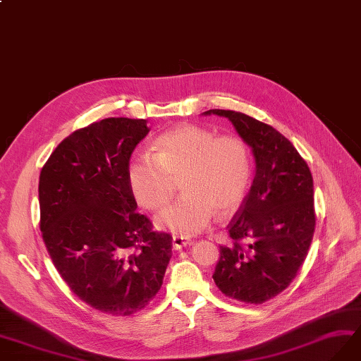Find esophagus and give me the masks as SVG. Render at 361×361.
Segmentation results:
<instances>
[{
    "label": "esophagus",
    "mask_w": 361,
    "mask_h": 361,
    "mask_svg": "<svg viewBox=\"0 0 361 361\" xmlns=\"http://www.w3.org/2000/svg\"><path fill=\"white\" fill-rule=\"evenodd\" d=\"M188 245H190L189 239H185L183 236H173L172 238V248L176 250V251H178V250H181L184 247H188Z\"/></svg>",
    "instance_id": "1"
}]
</instances>
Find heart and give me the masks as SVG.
Wrapping results in <instances>:
<instances>
[{"label": "heart", "mask_w": 361, "mask_h": 361, "mask_svg": "<svg viewBox=\"0 0 361 361\" xmlns=\"http://www.w3.org/2000/svg\"><path fill=\"white\" fill-rule=\"evenodd\" d=\"M184 196L156 217L159 229L180 236L201 233L214 212L228 217L244 204L252 178L247 144L238 137H217L196 125H180L154 140L153 154H140L128 165L129 189L150 211L164 208L176 181Z\"/></svg>", "instance_id": "1"}]
</instances>
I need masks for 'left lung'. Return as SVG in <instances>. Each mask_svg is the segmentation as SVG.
<instances>
[{"label":"left lung","mask_w":361,"mask_h":361,"mask_svg":"<svg viewBox=\"0 0 361 361\" xmlns=\"http://www.w3.org/2000/svg\"><path fill=\"white\" fill-rule=\"evenodd\" d=\"M226 117L255 157V180L231 220L229 245L220 247L212 275L226 296L263 303L295 279L315 231L311 171L283 133L244 113L208 110Z\"/></svg>","instance_id":"obj_1"}]
</instances>
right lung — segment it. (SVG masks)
<instances>
[{
	"label": "right lung",
	"mask_w": 361,
	"mask_h": 361,
	"mask_svg": "<svg viewBox=\"0 0 361 361\" xmlns=\"http://www.w3.org/2000/svg\"><path fill=\"white\" fill-rule=\"evenodd\" d=\"M150 132L144 118L109 117L73 132L39 173V229L74 295L101 312L141 311L162 287L172 238L135 212L132 152Z\"/></svg>",
	"instance_id": "1"
}]
</instances>
